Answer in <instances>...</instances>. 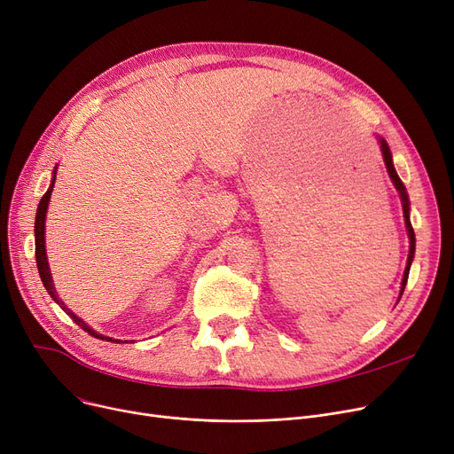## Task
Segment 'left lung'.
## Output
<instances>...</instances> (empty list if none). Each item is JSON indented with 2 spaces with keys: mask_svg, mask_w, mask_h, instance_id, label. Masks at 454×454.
Masks as SVG:
<instances>
[{
  "mask_svg": "<svg viewBox=\"0 0 454 454\" xmlns=\"http://www.w3.org/2000/svg\"><path fill=\"white\" fill-rule=\"evenodd\" d=\"M379 145H380V153H383V160H385V165H387V171L390 175V180L392 184L395 185L397 193L401 197V204H403V217H404V224H407V231H409V239H411V248H409V259H407V267H404V274H403V281H401V294L404 291V285H407V279H409V272H411V263L414 259V250H416V235H414V230H412V224H411V217H409V211H411V202H409V195H407V189H404L401 178L397 176L395 169H394V161H392V153H390V147L385 137H379ZM399 294V298H401Z\"/></svg>",
  "mask_w": 454,
  "mask_h": 454,
  "instance_id": "1",
  "label": "left lung"
}]
</instances>
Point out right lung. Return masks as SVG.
<instances>
[{
    "label": "right lung",
    "instance_id": "1",
    "mask_svg": "<svg viewBox=\"0 0 454 454\" xmlns=\"http://www.w3.org/2000/svg\"><path fill=\"white\" fill-rule=\"evenodd\" d=\"M55 178H57V167L53 171V180H51V185L50 189L45 191V195L40 199V204H38V209H36V223H35V245H36V267H38V272H40V278H42V283L45 291L50 293V296L64 309L66 315H69L71 318H74V322L77 325H81V329H84L88 335L95 337V339H101V340H108V342H121L117 339H110V337H105V335H99L98 331H93L84 320H81L71 309L66 307V303L59 298L57 291H55V285H53V278H51V270H50V263H47V255H45V239H43V230H45V213H47V206H50V199H51V193H53V185H55Z\"/></svg>",
    "mask_w": 454,
    "mask_h": 454
}]
</instances>
